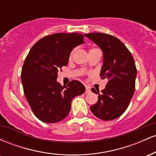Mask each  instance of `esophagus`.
I'll return each instance as SVG.
<instances>
[{"mask_svg": "<svg viewBox=\"0 0 156 156\" xmlns=\"http://www.w3.org/2000/svg\"><path fill=\"white\" fill-rule=\"evenodd\" d=\"M90 91H91L90 87H89V86H86V91H85V92L86 93H89V92H90Z\"/></svg>", "mask_w": 156, "mask_h": 156, "instance_id": "34e87169", "label": "esophagus"}]
</instances>
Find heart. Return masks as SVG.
Wrapping results in <instances>:
<instances>
[{"mask_svg": "<svg viewBox=\"0 0 156 156\" xmlns=\"http://www.w3.org/2000/svg\"><path fill=\"white\" fill-rule=\"evenodd\" d=\"M94 49H96V48L92 49V50H91V51H92V50H94ZM74 52H75V50H73V51L70 53V54H69V59H72V58H73V54H74Z\"/></svg>", "mask_w": 156, "mask_h": 156, "instance_id": "obj_1", "label": "heart"}]
</instances>
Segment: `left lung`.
I'll use <instances>...</instances> for the list:
<instances>
[{"instance_id":"left-lung-1","label":"left lung","mask_w":156,"mask_h":156,"mask_svg":"<svg viewBox=\"0 0 156 156\" xmlns=\"http://www.w3.org/2000/svg\"><path fill=\"white\" fill-rule=\"evenodd\" d=\"M85 37L101 48L103 53L101 78L108 80L105 88H92L98 101L90 110L97 117L108 121L120 117L128 107L135 91L137 70L133 55L117 37L107 34L89 33Z\"/></svg>"}]
</instances>
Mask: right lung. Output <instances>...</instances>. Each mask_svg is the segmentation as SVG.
Wrapping results in <instances>:
<instances>
[{"label":"right lung","instance_id":"obj_1","mask_svg":"<svg viewBox=\"0 0 156 156\" xmlns=\"http://www.w3.org/2000/svg\"><path fill=\"white\" fill-rule=\"evenodd\" d=\"M83 37L78 33L46 36L34 44L25 59L21 72L25 96L34 115L43 122L64 119L73 98L85 92L78 80L64 87L56 80L58 71L67 65L72 50L84 42Z\"/></svg>","mask_w":156,"mask_h":156}]
</instances>
